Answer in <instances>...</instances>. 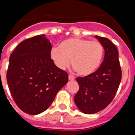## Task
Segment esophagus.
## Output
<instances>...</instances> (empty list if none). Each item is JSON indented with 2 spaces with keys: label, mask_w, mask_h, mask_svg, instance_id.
I'll return each instance as SVG.
<instances>
[{
  "label": "esophagus",
  "mask_w": 135,
  "mask_h": 135,
  "mask_svg": "<svg viewBox=\"0 0 135 135\" xmlns=\"http://www.w3.org/2000/svg\"><path fill=\"white\" fill-rule=\"evenodd\" d=\"M75 77L74 76H72V75H69V80H75Z\"/></svg>",
  "instance_id": "34e87169"
}]
</instances>
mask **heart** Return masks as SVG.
<instances>
[{
  "label": "heart",
  "instance_id": "b5f03b06",
  "mask_svg": "<svg viewBox=\"0 0 135 135\" xmlns=\"http://www.w3.org/2000/svg\"><path fill=\"white\" fill-rule=\"evenodd\" d=\"M104 53V47L99 41L74 37L61 42L59 47L52 49L50 57L60 69L69 67L71 60L72 66L77 73L87 76L98 69Z\"/></svg>",
  "mask_w": 135,
  "mask_h": 135
}]
</instances>
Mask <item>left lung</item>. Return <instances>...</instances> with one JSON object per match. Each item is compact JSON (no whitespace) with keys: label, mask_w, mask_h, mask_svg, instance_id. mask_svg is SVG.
Returning a JSON list of instances; mask_svg holds the SVG:
<instances>
[{"label":"left lung","mask_w":135,"mask_h":135,"mask_svg":"<svg viewBox=\"0 0 135 135\" xmlns=\"http://www.w3.org/2000/svg\"><path fill=\"white\" fill-rule=\"evenodd\" d=\"M95 37L104 49L102 63L93 74L76 78L79 90L74 97V102L79 110L86 114L97 113L111 102L122 78L117 47L107 38Z\"/></svg>","instance_id":"1"}]
</instances>
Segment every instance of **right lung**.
I'll return each instance as SVG.
<instances>
[{
  "label": "right lung",
  "instance_id": "right-lung-1",
  "mask_svg": "<svg viewBox=\"0 0 135 135\" xmlns=\"http://www.w3.org/2000/svg\"><path fill=\"white\" fill-rule=\"evenodd\" d=\"M52 45L45 35L22 41L9 56L7 82L16 104L24 113L37 115L49 108L68 74L50 57Z\"/></svg>",
  "mask_w": 135,
  "mask_h": 135
}]
</instances>
